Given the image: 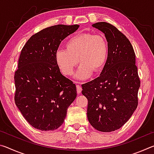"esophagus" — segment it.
Instances as JSON below:
<instances>
[{"label":"esophagus","mask_w":154,"mask_h":154,"mask_svg":"<svg viewBox=\"0 0 154 154\" xmlns=\"http://www.w3.org/2000/svg\"><path fill=\"white\" fill-rule=\"evenodd\" d=\"M77 83H79L77 82ZM76 87H77V94H80L81 92H82V87H81L79 84H77Z\"/></svg>","instance_id":"obj_1"}]
</instances>
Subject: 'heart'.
<instances>
[{
  "mask_svg": "<svg viewBox=\"0 0 154 154\" xmlns=\"http://www.w3.org/2000/svg\"><path fill=\"white\" fill-rule=\"evenodd\" d=\"M66 49H58L55 54L57 66L64 75L71 76L79 62L82 63L76 76L80 79L89 77L92 72L98 73L105 69L109 48L105 36L93 33L76 34L65 43Z\"/></svg>",
  "mask_w": 154,
  "mask_h": 154,
  "instance_id": "heart-1",
  "label": "heart"
}]
</instances>
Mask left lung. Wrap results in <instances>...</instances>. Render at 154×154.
Wrapping results in <instances>:
<instances>
[{
	"label": "left lung",
	"instance_id": "obj_1",
	"mask_svg": "<svg viewBox=\"0 0 154 154\" xmlns=\"http://www.w3.org/2000/svg\"><path fill=\"white\" fill-rule=\"evenodd\" d=\"M109 43L107 62L98 77L82 85L87 116L95 129L112 132L126 123L138 105L140 79L134 49L126 36L107 22L92 24Z\"/></svg>",
	"mask_w": 154,
	"mask_h": 154
}]
</instances>
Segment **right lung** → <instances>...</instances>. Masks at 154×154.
<instances>
[{
  "label": "right lung",
  "instance_id": "obj_1",
  "mask_svg": "<svg viewBox=\"0 0 154 154\" xmlns=\"http://www.w3.org/2000/svg\"><path fill=\"white\" fill-rule=\"evenodd\" d=\"M79 25L58 24L33 35L21 51L15 72V103L31 126L54 130L64 123L77 96L75 84L61 74L55 54L61 41Z\"/></svg>",
  "mask_w": 154,
  "mask_h": 154
}]
</instances>
